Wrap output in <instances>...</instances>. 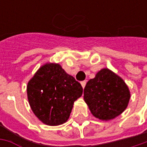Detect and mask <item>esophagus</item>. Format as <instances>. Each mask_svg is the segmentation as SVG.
I'll return each mask as SVG.
<instances>
[{
    "label": "esophagus",
    "instance_id": "esophagus-1",
    "mask_svg": "<svg viewBox=\"0 0 147 147\" xmlns=\"http://www.w3.org/2000/svg\"><path fill=\"white\" fill-rule=\"evenodd\" d=\"M86 81H82V82H81V85H82V88H85V86H86Z\"/></svg>",
    "mask_w": 147,
    "mask_h": 147
}]
</instances>
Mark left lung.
<instances>
[{
	"label": "left lung",
	"mask_w": 147,
	"mask_h": 147,
	"mask_svg": "<svg viewBox=\"0 0 147 147\" xmlns=\"http://www.w3.org/2000/svg\"><path fill=\"white\" fill-rule=\"evenodd\" d=\"M83 98L88 108L100 120H110L127 108L130 92L127 84L109 69H102L84 88Z\"/></svg>",
	"instance_id": "left-lung-1"
}]
</instances>
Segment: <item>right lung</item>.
<instances>
[{"label": "right lung", "mask_w": 147, "mask_h": 147, "mask_svg": "<svg viewBox=\"0 0 147 147\" xmlns=\"http://www.w3.org/2000/svg\"><path fill=\"white\" fill-rule=\"evenodd\" d=\"M27 94L34 115L43 123L57 126L69 119L82 88L59 64L47 63L29 80Z\"/></svg>", "instance_id": "obj_1"}]
</instances>
